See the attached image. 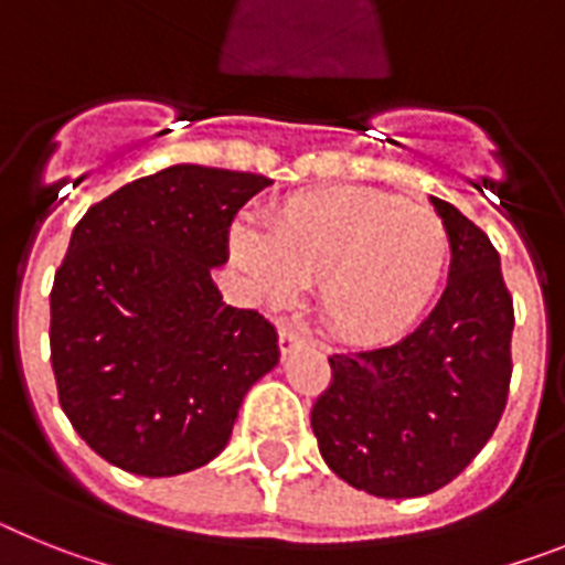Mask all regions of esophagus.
<instances>
[{
    "label": "esophagus",
    "instance_id": "34e87169",
    "mask_svg": "<svg viewBox=\"0 0 565 565\" xmlns=\"http://www.w3.org/2000/svg\"><path fill=\"white\" fill-rule=\"evenodd\" d=\"M301 343H303V335L296 330V327H292V323H281V327H278V347H281L284 355H289L292 350H298Z\"/></svg>",
    "mask_w": 565,
    "mask_h": 565
}]
</instances>
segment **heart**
<instances>
[{
	"label": "heart",
	"instance_id": "b5f03b06",
	"mask_svg": "<svg viewBox=\"0 0 565 565\" xmlns=\"http://www.w3.org/2000/svg\"><path fill=\"white\" fill-rule=\"evenodd\" d=\"M267 227L230 230V253L255 292L284 307L318 281L323 318L350 343L412 330L449 264L440 215L375 188L301 190L278 201Z\"/></svg>",
	"mask_w": 565,
	"mask_h": 565
}]
</instances>
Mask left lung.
Segmentation results:
<instances>
[{
    "label": "left lung",
    "instance_id": "1",
    "mask_svg": "<svg viewBox=\"0 0 565 565\" xmlns=\"http://www.w3.org/2000/svg\"><path fill=\"white\" fill-rule=\"evenodd\" d=\"M452 264L418 330L377 350L330 355L310 424L321 458L375 498H420L458 478L507 409L514 307L489 235L431 199Z\"/></svg>",
    "mask_w": 565,
    "mask_h": 565
}]
</instances>
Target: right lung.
Masks as SVG:
<instances>
[{"mask_svg": "<svg viewBox=\"0 0 565 565\" xmlns=\"http://www.w3.org/2000/svg\"><path fill=\"white\" fill-rule=\"evenodd\" d=\"M269 184L175 164L73 227L51 289V364L73 429L107 463L145 478L210 463L278 364L276 327L224 303L213 281L235 213Z\"/></svg>", "mask_w": 565, "mask_h": 565, "instance_id": "right-lung-1", "label": "right lung"}]
</instances>
